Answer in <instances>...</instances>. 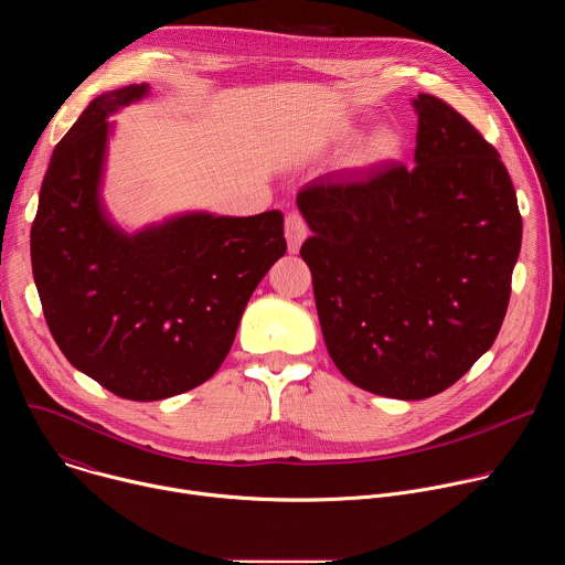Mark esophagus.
<instances>
[{
	"label": "esophagus",
	"instance_id": "1",
	"mask_svg": "<svg viewBox=\"0 0 565 565\" xmlns=\"http://www.w3.org/2000/svg\"><path fill=\"white\" fill-rule=\"evenodd\" d=\"M308 236V225L299 212H290L286 216V241H288V250L295 255L299 246L303 244Z\"/></svg>",
	"mask_w": 565,
	"mask_h": 565
}]
</instances>
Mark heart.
I'll return each mask as SVG.
<instances>
[{
	"label": "heart",
	"mask_w": 565,
	"mask_h": 565,
	"mask_svg": "<svg viewBox=\"0 0 565 565\" xmlns=\"http://www.w3.org/2000/svg\"><path fill=\"white\" fill-rule=\"evenodd\" d=\"M399 151V134L391 127H380L375 129L362 145L360 149V163H382V160H388L397 156Z\"/></svg>",
	"instance_id": "obj_1"
}]
</instances>
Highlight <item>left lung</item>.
Returning <instances> with one entry per match:
<instances>
[{"instance_id":"obj_1","label":"left lung","mask_w":565,"mask_h":565,"mask_svg":"<svg viewBox=\"0 0 565 565\" xmlns=\"http://www.w3.org/2000/svg\"><path fill=\"white\" fill-rule=\"evenodd\" d=\"M414 107L416 166L297 194L327 349L349 382L397 399L445 391L494 344L523 232L497 147L436 96Z\"/></svg>"}]
</instances>
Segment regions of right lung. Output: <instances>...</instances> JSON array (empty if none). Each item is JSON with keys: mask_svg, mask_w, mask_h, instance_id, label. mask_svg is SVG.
Listing matches in <instances>:
<instances>
[{"mask_svg": "<svg viewBox=\"0 0 565 565\" xmlns=\"http://www.w3.org/2000/svg\"><path fill=\"white\" fill-rule=\"evenodd\" d=\"M147 94L92 100L55 145L31 227L49 331L64 358L107 391L151 402L190 391L223 364L241 315L286 255L284 214H185L134 236L103 214L107 116Z\"/></svg>", "mask_w": 565, "mask_h": 565, "instance_id": "add662e5", "label": "right lung"}]
</instances>
